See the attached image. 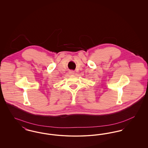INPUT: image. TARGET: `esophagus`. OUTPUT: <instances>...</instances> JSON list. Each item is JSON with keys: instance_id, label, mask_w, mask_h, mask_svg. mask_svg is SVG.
I'll return each instance as SVG.
<instances>
[{"instance_id": "1", "label": "esophagus", "mask_w": 148, "mask_h": 148, "mask_svg": "<svg viewBox=\"0 0 148 148\" xmlns=\"http://www.w3.org/2000/svg\"><path fill=\"white\" fill-rule=\"evenodd\" d=\"M69 74H74V73H75V71H74L71 70V71H69Z\"/></svg>"}]
</instances>
